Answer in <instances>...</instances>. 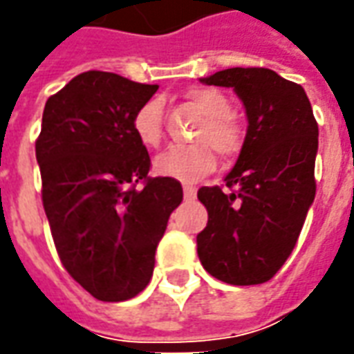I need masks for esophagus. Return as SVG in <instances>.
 Segmentation results:
<instances>
[{"instance_id": "obj_1", "label": "esophagus", "mask_w": 354, "mask_h": 354, "mask_svg": "<svg viewBox=\"0 0 354 354\" xmlns=\"http://www.w3.org/2000/svg\"><path fill=\"white\" fill-rule=\"evenodd\" d=\"M195 195H197V189L193 187V185H184V197L187 201L195 199Z\"/></svg>"}]
</instances>
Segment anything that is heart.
<instances>
[{"label": "heart", "instance_id": "1", "mask_svg": "<svg viewBox=\"0 0 354 354\" xmlns=\"http://www.w3.org/2000/svg\"><path fill=\"white\" fill-rule=\"evenodd\" d=\"M187 100L203 113V121L193 132L195 144L170 146L155 159V172L178 182H197L216 167V155L233 159L243 151L245 131L235 117L227 94L212 87H193ZM131 127L142 146L157 147L162 138V106L157 98H147L132 113Z\"/></svg>", "mask_w": 354, "mask_h": 354}]
</instances>
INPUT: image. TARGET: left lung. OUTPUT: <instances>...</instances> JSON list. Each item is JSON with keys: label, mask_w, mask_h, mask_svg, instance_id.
<instances>
[{"label": "left lung", "mask_w": 354, "mask_h": 354, "mask_svg": "<svg viewBox=\"0 0 354 354\" xmlns=\"http://www.w3.org/2000/svg\"><path fill=\"white\" fill-rule=\"evenodd\" d=\"M201 81L235 88L248 131L225 176L227 189L212 185L197 192L208 212L197 254L218 281L261 284L288 260L315 199L319 124L301 85L273 70L230 68Z\"/></svg>", "instance_id": "left-lung-1"}]
</instances>
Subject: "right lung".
Returning <instances> with one entry per match:
<instances>
[{
  "label": "right lung",
  "mask_w": 354,
  "mask_h": 354,
  "mask_svg": "<svg viewBox=\"0 0 354 354\" xmlns=\"http://www.w3.org/2000/svg\"><path fill=\"white\" fill-rule=\"evenodd\" d=\"M157 88L91 70L43 109L35 157L53 241L66 271L100 301L146 288L167 222L184 199L178 180L147 176L151 159L131 127Z\"/></svg>",
  "instance_id": "right-lung-1"
}]
</instances>
